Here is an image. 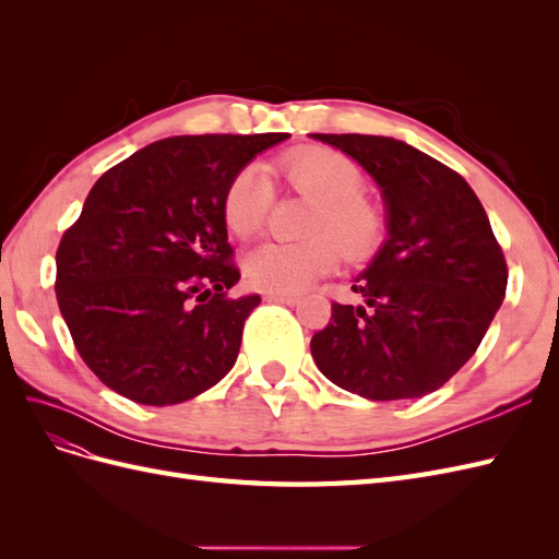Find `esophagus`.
<instances>
[{
	"label": "esophagus",
	"mask_w": 559,
	"mask_h": 559,
	"mask_svg": "<svg viewBox=\"0 0 559 559\" xmlns=\"http://www.w3.org/2000/svg\"><path fill=\"white\" fill-rule=\"evenodd\" d=\"M267 302H282V306H296L298 296L294 294H265Z\"/></svg>",
	"instance_id": "1"
}]
</instances>
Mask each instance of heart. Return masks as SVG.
<instances>
[{"instance_id":"b5f03b06","label":"heart","mask_w":559,"mask_h":559,"mask_svg":"<svg viewBox=\"0 0 559 559\" xmlns=\"http://www.w3.org/2000/svg\"><path fill=\"white\" fill-rule=\"evenodd\" d=\"M270 175L314 202L308 240L265 242L245 259L247 280L267 294H298L329 275L343 253L352 263L373 257L384 238V212L364 195V173L326 146H300L270 165ZM275 202V186L261 167L247 165L226 183L222 216L235 238L257 235Z\"/></svg>"}]
</instances>
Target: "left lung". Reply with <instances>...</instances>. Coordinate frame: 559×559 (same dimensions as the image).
<instances>
[{
	"label": "left lung",
	"instance_id": "obj_1",
	"mask_svg": "<svg viewBox=\"0 0 559 559\" xmlns=\"http://www.w3.org/2000/svg\"><path fill=\"white\" fill-rule=\"evenodd\" d=\"M378 181L389 240L352 286L366 306H331L312 357L333 384L370 401L417 399L443 386L485 337L509 267L466 179L405 142L312 134Z\"/></svg>",
	"mask_w": 559,
	"mask_h": 559
}]
</instances>
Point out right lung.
<instances>
[{
	"mask_svg": "<svg viewBox=\"0 0 559 559\" xmlns=\"http://www.w3.org/2000/svg\"><path fill=\"white\" fill-rule=\"evenodd\" d=\"M289 138L181 134L140 148L95 181L56 253V296L81 359L116 394L175 405L238 359L259 296L240 280L222 216L230 177Z\"/></svg>",
	"mask_w": 559,
	"mask_h": 559,
	"instance_id": "1",
	"label": "right lung"
}]
</instances>
